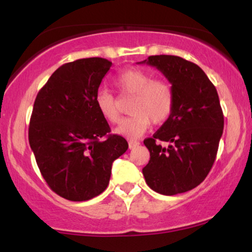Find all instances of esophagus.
I'll list each match as a JSON object with an SVG mask.
<instances>
[{
    "label": "esophagus",
    "instance_id": "esophagus-1",
    "mask_svg": "<svg viewBox=\"0 0 252 252\" xmlns=\"http://www.w3.org/2000/svg\"><path fill=\"white\" fill-rule=\"evenodd\" d=\"M139 146H140L139 141H135V140H129L128 141L129 149H134V148H136V147H139Z\"/></svg>",
    "mask_w": 252,
    "mask_h": 252
}]
</instances>
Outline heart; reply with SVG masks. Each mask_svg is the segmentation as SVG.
Wrapping results in <instances>:
<instances>
[{"mask_svg": "<svg viewBox=\"0 0 252 252\" xmlns=\"http://www.w3.org/2000/svg\"><path fill=\"white\" fill-rule=\"evenodd\" d=\"M116 86L124 94L134 95L128 118H125L115 132L128 139H137L149 128L151 122L161 124L170 117L173 109V89L166 80L151 79L147 72L139 68H126L116 77ZM98 112L108 122L116 124L120 115L116 98L111 93L101 91L95 97Z\"/></svg>", "mask_w": 252, "mask_h": 252, "instance_id": "1", "label": "heart"}]
</instances>
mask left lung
<instances>
[{
  "instance_id": "obj_1",
  "label": "left lung",
  "mask_w": 252,
  "mask_h": 252,
  "mask_svg": "<svg viewBox=\"0 0 252 252\" xmlns=\"http://www.w3.org/2000/svg\"><path fill=\"white\" fill-rule=\"evenodd\" d=\"M139 64L155 66L173 89L170 117L153 137L143 141L150 160L142 173L147 185L172 196L191 190L215 163L223 130L217 89L198 65L171 55H156ZM161 142L167 143L164 147Z\"/></svg>"
}]
</instances>
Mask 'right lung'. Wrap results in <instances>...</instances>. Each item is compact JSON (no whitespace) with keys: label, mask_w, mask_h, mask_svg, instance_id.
Instances as JSON below:
<instances>
[{"label":"right lung","mask_w":252,"mask_h":252,"mask_svg":"<svg viewBox=\"0 0 252 252\" xmlns=\"http://www.w3.org/2000/svg\"><path fill=\"white\" fill-rule=\"evenodd\" d=\"M111 65L99 57L62 65L34 102L31 149L48 186L68 201H88L104 191L112 163L128 149L123 136L109 134L95 104Z\"/></svg>","instance_id":"obj_1"}]
</instances>
